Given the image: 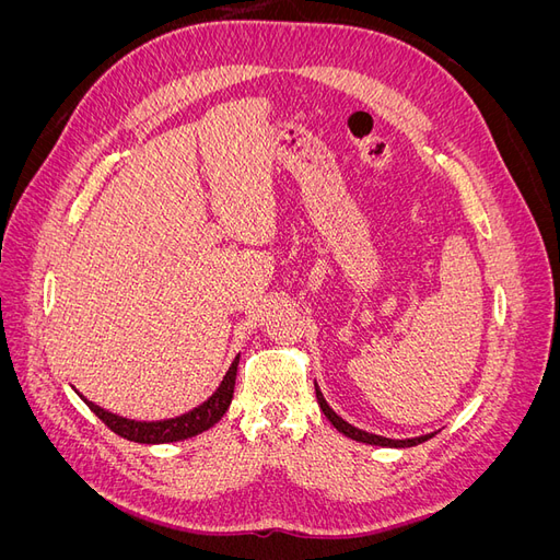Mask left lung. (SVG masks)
<instances>
[{
	"label": "left lung",
	"mask_w": 560,
	"mask_h": 560,
	"mask_svg": "<svg viewBox=\"0 0 560 560\" xmlns=\"http://www.w3.org/2000/svg\"><path fill=\"white\" fill-rule=\"evenodd\" d=\"M315 395H317V404H319V409H322V413L327 416V420L331 422V425L341 432V434H346L348 439H354V442H362V444H371V446H387V448H409V446H418V444H422V442H428V439H432L436 432H430V434H422V436H413V439H387V436H381V434H371V432H364V430H360V428H354V425H350L348 420H343L341 416H338L331 406L327 404V399H325V395H322V389L317 387V383H315Z\"/></svg>",
	"instance_id": "obj_1"
}]
</instances>
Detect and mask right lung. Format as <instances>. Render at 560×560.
<instances>
[{"label": "right lung", "instance_id": "add662e5", "mask_svg": "<svg viewBox=\"0 0 560 560\" xmlns=\"http://www.w3.org/2000/svg\"><path fill=\"white\" fill-rule=\"evenodd\" d=\"M238 358L233 360V364L229 366L224 381L219 383V387L214 389V395L210 399L202 401L200 406H196L194 411L182 413L175 418H165V420H132V418H124L118 413H112L103 406H97L95 401L86 399L81 393L79 397L86 401L89 409L105 422V425L116 432L118 436L128 439V442L135 444H173V442H184V439H191L200 432L210 430L214 422L222 420V416L229 411L231 399H233V387H235V374H238Z\"/></svg>", "mask_w": 560, "mask_h": 560}]
</instances>
